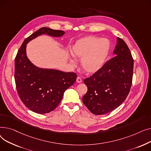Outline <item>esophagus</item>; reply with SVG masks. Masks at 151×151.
<instances>
[{"mask_svg":"<svg viewBox=\"0 0 151 151\" xmlns=\"http://www.w3.org/2000/svg\"><path fill=\"white\" fill-rule=\"evenodd\" d=\"M76 82H77L78 83H82V82H83L82 79H81L80 77H78V78H76Z\"/></svg>","mask_w":151,"mask_h":151,"instance_id":"1","label":"esophagus"}]
</instances>
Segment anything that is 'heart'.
I'll return each instance as SVG.
<instances>
[{"instance_id":"b5f03b06","label":"heart","mask_w":151,"mask_h":151,"mask_svg":"<svg viewBox=\"0 0 151 151\" xmlns=\"http://www.w3.org/2000/svg\"><path fill=\"white\" fill-rule=\"evenodd\" d=\"M111 48V43L107 38L87 36L78 40L71 47V54L78 59H81V66L86 73L93 74L97 72L104 65ZM73 65L76 61L69 58Z\"/></svg>"}]
</instances>
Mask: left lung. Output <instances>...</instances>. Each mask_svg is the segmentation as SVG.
Returning a JSON list of instances; mask_svg holds the SVG:
<instances>
[{
  "mask_svg": "<svg viewBox=\"0 0 151 151\" xmlns=\"http://www.w3.org/2000/svg\"><path fill=\"white\" fill-rule=\"evenodd\" d=\"M115 56L102 68L84 80L88 92L83 97L84 105L96 115L108 113L119 106L130 92L133 59L129 47L117 37Z\"/></svg>",
  "mask_w": 151,
  "mask_h": 151,
  "instance_id": "8db88e82",
  "label": "left lung"
}]
</instances>
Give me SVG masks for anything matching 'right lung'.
Returning <instances> with one entry per match:
<instances>
[{
  "mask_svg": "<svg viewBox=\"0 0 151 151\" xmlns=\"http://www.w3.org/2000/svg\"><path fill=\"white\" fill-rule=\"evenodd\" d=\"M43 34L60 37L65 32L48 27L38 29L24 40L14 60V80L19 97L27 108L38 114L50 113L56 108L77 77L73 72L38 67L27 58V44Z\"/></svg>",
  "mask_w": 151,
  "mask_h": 151,
  "instance_id": "1",
  "label": "right lung"
}]
</instances>
